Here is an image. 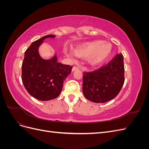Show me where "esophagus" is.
<instances>
[{"mask_svg": "<svg viewBox=\"0 0 149 149\" xmlns=\"http://www.w3.org/2000/svg\"><path fill=\"white\" fill-rule=\"evenodd\" d=\"M79 70V68H78V67L73 66V68H72V71H76V70Z\"/></svg>", "mask_w": 149, "mask_h": 149, "instance_id": "esophagus-1", "label": "esophagus"}]
</instances>
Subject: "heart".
Instances as JSON below:
<instances>
[{
  "label": "heart",
  "mask_w": 149,
  "mask_h": 149,
  "mask_svg": "<svg viewBox=\"0 0 149 149\" xmlns=\"http://www.w3.org/2000/svg\"><path fill=\"white\" fill-rule=\"evenodd\" d=\"M74 55L79 58H86L93 66L104 63L111 56L112 53V45L101 40L87 42L76 46L73 49ZM68 56H73V53L66 52Z\"/></svg>",
  "instance_id": "b5f03b06"
}]
</instances>
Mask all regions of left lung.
Wrapping results in <instances>:
<instances>
[{
  "mask_svg": "<svg viewBox=\"0 0 149 149\" xmlns=\"http://www.w3.org/2000/svg\"><path fill=\"white\" fill-rule=\"evenodd\" d=\"M124 83V57L119 53L106 66L94 71L84 72L83 93L88 100L104 103L118 96Z\"/></svg>",
  "mask_w": 149,
  "mask_h": 149,
  "instance_id": "obj_1",
  "label": "left lung"
}]
</instances>
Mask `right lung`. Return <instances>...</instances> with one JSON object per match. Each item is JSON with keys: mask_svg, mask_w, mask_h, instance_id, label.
<instances>
[{"mask_svg": "<svg viewBox=\"0 0 149 149\" xmlns=\"http://www.w3.org/2000/svg\"><path fill=\"white\" fill-rule=\"evenodd\" d=\"M55 37L48 35L33 42L25 51L22 63V83L30 95L40 101L52 100L60 95L73 68L58 63L56 55L49 60L40 55L38 48L43 40Z\"/></svg>", "mask_w": 149, "mask_h": 149, "instance_id": "add662e5", "label": "right lung"}]
</instances>
